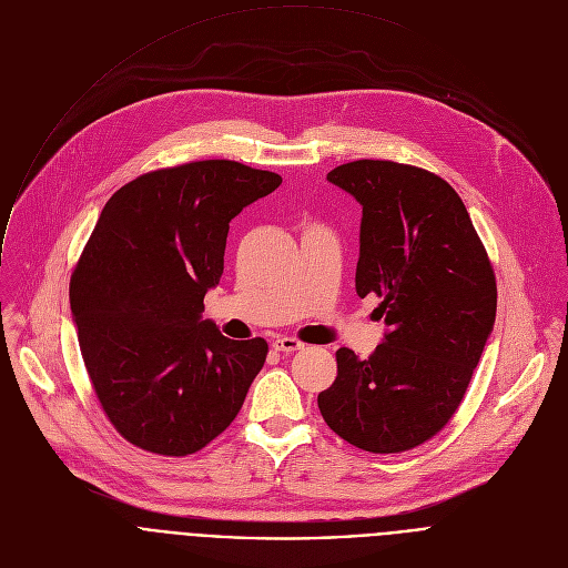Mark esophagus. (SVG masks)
I'll use <instances>...</instances> for the list:
<instances>
[{"mask_svg":"<svg viewBox=\"0 0 568 568\" xmlns=\"http://www.w3.org/2000/svg\"><path fill=\"white\" fill-rule=\"evenodd\" d=\"M272 348H274L276 353L292 355V353H296V351H303L305 346H303L301 342L292 339V337H278V339H274V342H272Z\"/></svg>","mask_w":568,"mask_h":568,"instance_id":"obj_1","label":"esophagus"}]
</instances>
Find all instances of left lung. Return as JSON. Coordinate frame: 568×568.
<instances>
[{
  "mask_svg": "<svg viewBox=\"0 0 568 568\" xmlns=\"http://www.w3.org/2000/svg\"><path fill=\"white\" fill-rule=\"evenodd\" d=\"M328 182L362 206L355 287L382 298L386 333L368 359L337 351V379L318 393V412L359 449H412L449 423L493 335V265L438 175L359 159Z\"/></svg>",
  "mask_w": 568,
  "mask_h": 568,
  "instance_id": "left-lung-1",
  "label": "left lung"
}]
</instances>
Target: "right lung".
I'll return each mask as SVG.
<instances>
[{
  "label": "right lung",
  "instance_id": "right-lung-1",
  "mask_svg": "<svg viewBox=\"0 0 568 568\" xmlns=\"http://www.w3.org/2000/svg\"><path fill=\"white\" fill-rule=\"evenodd\" d=\"M281 175L209 159L154 171L101 211L71 285L78 344L110 423L132 445L186 456L237 416L267 342L224 337L204 318L229 222Z\"/></svg>",
  "mask_w": 568,
  "mask_h": 568
}]
</instances>
